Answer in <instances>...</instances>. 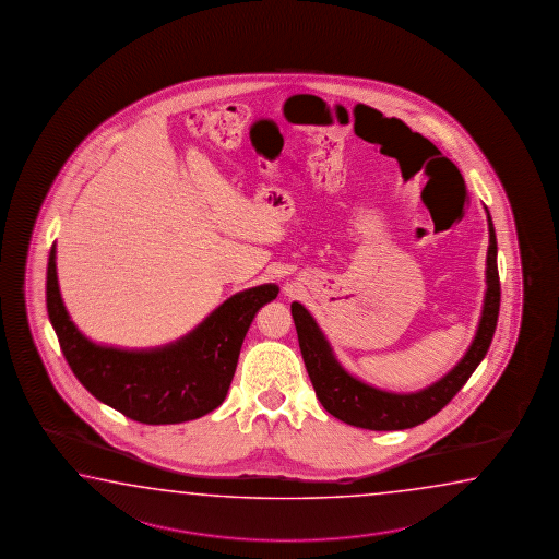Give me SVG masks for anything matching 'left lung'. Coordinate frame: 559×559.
<instances>
[{
  "label": "left lung",
  "mask_w": 559,
  "mask_h": 559,
  "mask_svg": "<svg viewBox=\"0 0 559 559\" xmlns=\"http://www.w3.org/2000/svg\"><path fill=\"white\" fill-rule=\"evenodd\" d=\"M488 214L490 246L486 255V296L481 307L480 323L466 355L459 365L447 372L440 381L416 393H389L377 386L362 383L357 377L343 369L333 355V349L319 329L316 319L301 304H292V316L296 321L299 349L304 355L307 374L316 389L319 403L329 415L340 418L350 427L367 430H403L413 428L437 415L440 408L449 405L452 396L471 379L472 372L480 365L490 349L493 331L500 311V277H498V243L492 218Z\"/></svg>",
  "instance_id": "8db88e82"
}]
</instances>
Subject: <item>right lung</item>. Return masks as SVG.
<instances>
[{
	"mask_svg": "<svg viewBox=\"0 0 559 559\" xmlns=\"http://www.w3.org/2000/svg\"><path fill=\"white\" fill-rule=\"evenodd\" d=\"M56 243L47 262V313L79 383L100 403L143 425H178L218 408L230 389L241 343L275 284L228 297L188 335L146 350L105 347L69 318L57 282Z\"/></svg>",
	"mask_w": 559,
	"mask_h": 559,
	"instance_id": "obj_1",
	"label": "right lung"
}]
</instances>
